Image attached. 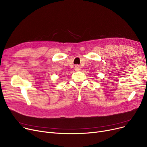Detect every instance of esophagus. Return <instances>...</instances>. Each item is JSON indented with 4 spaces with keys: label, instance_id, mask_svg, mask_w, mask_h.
Segmentation results:
<instances>
[{
    "label": "esophagus",
    "instance_id": "esophagus-1",
    "mask_svg": "<svg viewBox=\"0 0 147 147\" xmlns=\"http://www.w3.org/2000/svg\"><path fill=\"white\" fill-rule=\"evenodd\" d=\"M74 69H75V71H80L81 67H80V66L79 65H76L75 66V67H74Z\"/></svg>",
    "mask_w": 147,
    "mask_h": 147
}]
</instances>
